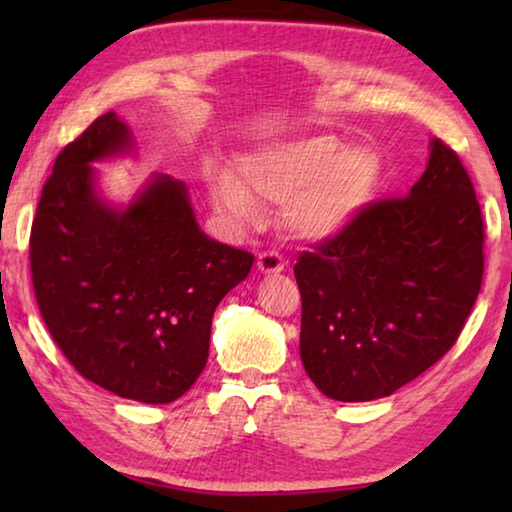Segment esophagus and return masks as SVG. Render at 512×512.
<instances>
[{"label":"esophagus","instance_id":"1","mask_svg":"<svg viewBox=\"0 0 512 512\" xmlns=\"http://www.w3.org/2000/svg\"><path fill=\"white\" fill-rule=\"evenodd\" d=\"M257 268L264 275H277L284 271V259L271 250V253H262L257 257Z\"/></svg>","mask_w":512,"mask_h":512}]
</instances>
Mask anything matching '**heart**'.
Segmentation results:
<instances>
[{"mask_svg": "<svg viewBox=\"0 0 512 512\" xmlns=\"http://www.w3.org/2000/svg\"><path fill=\"white\" fill-rule=\"evenodd\" d=\"M379 158L332 135H307L253 146L237 158V173L210 176V196L235 228L253 223L259 201L284 205L293 237L323 244L341 237L377 196Z\"/></svg>", "mask_w": 512, "mask_h": 512, "instance_id": "1", "label": "heart"}]
</instances>
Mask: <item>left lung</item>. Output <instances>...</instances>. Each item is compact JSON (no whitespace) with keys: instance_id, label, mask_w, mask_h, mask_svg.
I'll return each mask as SVG.
<instances>
[{"instance_id":"1","label":"left lung","mask_w":512,"mask_h":512,"mask_svg":"<svg viewBox=\"0 0 512 512\" xmlns=\"http://www.w3.org/2000/svg\"><path fill=\"white\" fill-rule=\"evenodd\" d=\"M293 273L300 359L320 393L370 402L420 377L456 343L481 289V207L458 155L433 137L406 198L366 207Z\"/></svg>"}]
</instances>
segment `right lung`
<instances>
[{"mask_svg": "<svg viewBox=\"0 0 512 512\" xmlns=\"http://www.w3.org/2000/svg\"><path fill=\"white\" fill-rule=\"evenodd\" d=\"M137 158L131 126L106 112L56 158L31 228L40 314L85 379L126 400L169 404L210 354L212 316L253 255L207 237L183 180L153 173L128 203L94 164Z\"/></svg>", "mask_w": 512, "mask_h": 512, "instance_id": "right-lung-1", "label": "right lung"}]
</instances>
